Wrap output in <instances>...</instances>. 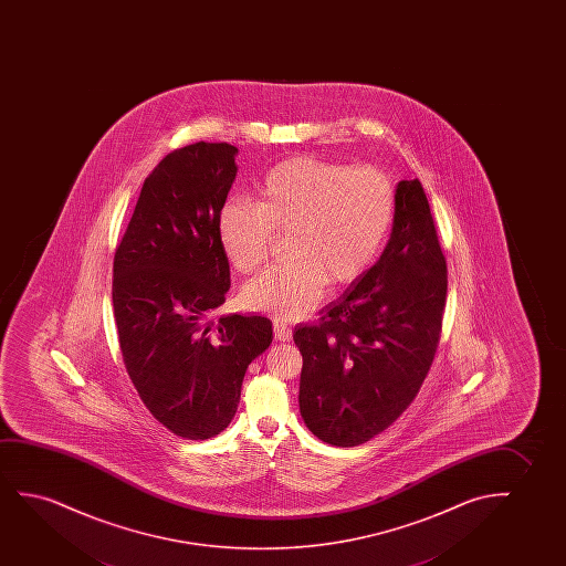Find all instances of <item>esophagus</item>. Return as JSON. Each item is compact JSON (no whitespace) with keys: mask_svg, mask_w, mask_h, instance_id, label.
I'll list each match as a JSON object with an SVG mask.
<instances>
[{"mask_svg":"<svg viewBox=\"0 0 566 566\" xmlns=\"http://www.w3.org/2000/svg\"><path fill=\"white\" fill-rule=\"evenodd\" d=\"M274 336H276V340L287 342L292 338V328L286 325V323H282V321H274Z\"/></svg>","mask_w":566,"mask_h":566,"instance_id":"obj_1","label":"esophagus"}]
</instances>
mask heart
Returning a JSON list of instances; mask_svg holds the SVG:
<instances>
[{"instance_id":"1","label":"heart","mask_w":566,"mask_h":566,"mask_svg":"<svg viewBox=\"0 0 566 566\" xmlns=\"http://www.w3.org/2000/svg\"><path fill=\"white\" fill-rule=\"evenodd\" d=\"M395 212V184L385 171L302 156L272 168L255 202H226L218 241L233 271L249 274L269 255L274 232H287L290 259L251 280L241 300L290 321L315 310L326 284L348 286L371 266Z\"/></svg>"}]
</instances>
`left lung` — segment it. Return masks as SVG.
Wrapping results in <instances>:
<instances>
[{"label": "left lung", "instance_id": "left-lung-1", "mask_svg": "<svg viewBox=\"0 0 566 566\" xmlns=\"http://www.w3.org/2000/svg\"><path fill=\"white\" fill-rule=\"evenodd\" d=\"M447 286L423 186L403 179L379 261L317 323L295 328L300 411L311 433L334 447H357L402 416L433 364Z\"/></svg>", "mask_w": 566, "mask_h": 566}]
</instances>
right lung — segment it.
<instances>
[{"mask_svg":"<svg viewBox=\"0 0 566 566\" xmlns=\"http://www.w3.org/2000/svg\"><path fill=\"white\" fill-rule=\"evenodd\" d=\"M235 153L201 140L164 156L114 255L125 369L155 419L189 441L224 431L249 364L272 342L271 318L209 317L230 290L218 214L235 179Z\"/></svg>","mask_w":566,"mask_h":566,"instance_id":"right-lung-1","label":"right lung"}]
</instances>
